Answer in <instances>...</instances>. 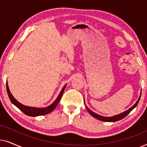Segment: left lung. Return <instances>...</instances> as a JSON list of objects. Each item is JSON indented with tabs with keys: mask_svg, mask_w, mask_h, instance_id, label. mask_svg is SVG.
<instances>
[{
	"mask_svg": "<svg viewBox=\"0 0 147 147\" xmlns=\"http://www.w3.org/2000/svg\"><path fill=\"white\" fill-rule=\"evenodd\" d=\"M140 96H141V94H140V97H139V98H138V100H137V102H136L135 104H134L133 106H132L131 108H129V109L126 110V111L122 112V113H120V114H118V115H116V116H111V117H105V116H100V115H99V114H97L94 113V112H92V110H90L89 108H88L86 106V108H87L88 111L89 112V113L91 114V115L93 116V117L97 118L98 120H101V121H104V122H116V121H118V120L122 119V118H124V117H126V116H127L128 114H129L130 112H131L132 110H133L134 108L136 107V106H137L138 102H139V100H140Z\"/></svg>",
	"mask_w": 147,
	"mask_h": 147,
	"instance_id": "8db88e82",
	"label": "left lung"
}]
</instances>
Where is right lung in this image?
Instances as JSON below:
<instances>
[{
  "label": "right lung",
  "mask_w": 147,
  "mask_h": 147,
  "mask_svg": "<svg viewBox=\"0 0 147 147\" xmlns=\"http://www.w3.org/2000/svg\"><path fill=\"white\" fill-rule=\"evenodd\" d=\"M66 86V84L63 86V88H62L61 92L58 96L57 99L55 100V102H53V104H51V105L48 106V107L46 108H35V107H30V106H27L23 105L17 101V100L15 99V98L13 97V96L12 95V94L10 92V90L9 88V86H8L7 82V90L8 96H9V99L11 100L12 103H13L14 105H15L17 107L19 108V109L23 112L24 114H26V115L29 116H42V115H45V114H47L50 113V112L53 111V110L55 109V108L57 106V105L59 103L60 99H61L62 95H63V93L64 92V90H65Z\"/></svg>",
  "instance_id": "obj_1"
}]
</instances>
